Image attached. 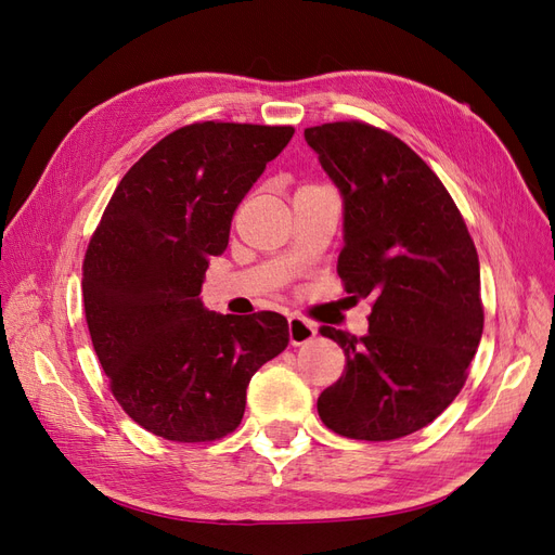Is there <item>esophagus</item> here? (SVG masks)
Instances as JSON below:
<instances>
[{
	"label": "esophagus",
	"instance_id": "obj_1",
	"mask_svg": "<svg viewBox=\"0 0 555 555\" xmlns=\"http://www.w3.org/2000/svg\"><path fill=\"white\" fill-rule=\"evenodd\" d=\"M317 335V326L310 324L308 319L298 317V314H292L289 317V343L296 347V345H306L310 343Z\"/></svg>",
	"mask_w": 555,
	"mask_h": 555
}]
</instances>
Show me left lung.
I'll return each instance as SVG.
<instances>
[{
	"instance_id": "left-lung-1",
	"label": "left lung",
	"mask_w": 555,
	"mask_h": 555,
	"mask_svg": "<svg viewBox=\"0 0 555 555\" xmlns=\"http://www.w3.org/2000/svg\"><path fill=\"white\" fill-rule=\"evenodd\" d=\"M306 141L343 194L345 292L373 300L363 338L319 328L347 359L319 418L351 440L405 438L461 393L479 347L475 243L442 180L393 133L347 120L308 127Z\"/></svg>"
}]
</instances>
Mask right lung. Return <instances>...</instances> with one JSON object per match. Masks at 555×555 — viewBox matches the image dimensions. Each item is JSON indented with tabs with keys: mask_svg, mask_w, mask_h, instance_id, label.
Returning <instances> with one entry per match:
<instances>
[{
	"mask_svg": "<svg viewBox=\"0 0 555 555\" xmlns=\"http://www.w3.org/2000/svg\"><path fill=\"white\" fill-rule=\"evenodd\" d=\"M294 127L194 122L117 184L82 261L94 351L120 408L171 442L238 428L247 384L289 345L278 312L217 314L198 298L233 212Z\"/></svg>",
	"mask_w": 555,
	"mask_h": 555,
	"instance_id": "1",
	"label": "right lung"
}]
</instances>
